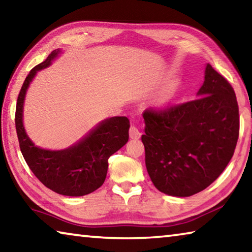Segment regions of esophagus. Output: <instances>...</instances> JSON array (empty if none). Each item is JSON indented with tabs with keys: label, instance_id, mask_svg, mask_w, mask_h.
I'll return each instance as SVG.
<instances>
[{
	"label": "esophagus",
	"instance_id": "esophagus-1",
	"mask_svg": "<svg viewBox=\"0 0 252 252\" xmlns=\"http://www.w3.org/2000/svg\"><path fill=\"white\" fill-rule=\"evenodd\" d=\"M129 133H130L131 139L138 140V139H140V136H141V132H140V130L135 126H131Z\"/></svg>",
	"mask_w": 252,
	"mask_h": 252
}]
</instances>
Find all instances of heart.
Here are the masks:
<instances>
[{
    "mask_svg": "<svg viewBox=\"0 0 252 252\" xmlns=\"http://www.w3.org/2000/svg\"><path fill=\"white\" fill-rule=\"evenodd\" d=\"M182 92V84L180 82H173L164 89L158 97V105L160 108H170L178 101Z\"/></svg>",
    "mask_w": 252,
    "mask_h": 252,
    "instance_id": "b5f03b06",
    "label": "heart"
}]
</instances>
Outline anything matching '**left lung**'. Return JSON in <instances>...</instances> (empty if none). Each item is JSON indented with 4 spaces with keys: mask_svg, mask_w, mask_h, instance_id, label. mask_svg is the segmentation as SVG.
<instances>
[{
    "mask_svg": "<svg viewBox=\"0 0 252 252\" xmlns=\"http://www.w3.org/2000/svg\"><path fill=\"white\" fill-rule=\"evenodd\" d=\"M193 101L143 112L146 167L158 190L190 197L218 178L233 156L239 109L231 85L210 64Z\"/></svg>",
    "mask_w": 252,
    "mask_h": 252,
    "instance_id": "left-lung-1",
    "label": "left lung"
}]
</instances>
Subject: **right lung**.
Here are the masks:
<instances>
[{"label": "right lung", "instance_id": "add662e5", "mask_svg": "<svg viewBox=\"0 0 252 252\" xmlns=\"http://www.w3.org/2000/svg\"><path fill=\"white\" fill-rule=\"evenodd\" d=\"M61 53L60 49L54 50L45 61L30 71L18 97L15 126L21 152L34 176L54 192L81 197L103 185L108 172V159L129 140L130 121L126 117L104 119L78 142L62 150L35 146L29 138L23 123L25 95L37 72L49 67Z\"/></svg>", "mask_w": 252, "mask_h": 252}]
</instances>
